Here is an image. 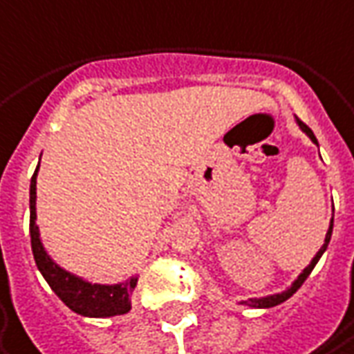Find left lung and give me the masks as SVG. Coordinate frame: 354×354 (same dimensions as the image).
I'll return each instance as SVG.
<instances>
[{
    "label": "left lung",
    "mask_w": 354,
    "mask_h": 354,
    "mask_svg": "<svg viewBox=\"0 0 354 354\" xmlns=\"http://www.w3.org/2000/svg\"><path fill=\"white\" fill-rule=\"evenodd\" d=\"M295 124H297V126L301 128V132H304V134H306V136H308V138H310V140L316 145V147H318V140H316L314 132H312V130H310V128H308V126H306V124L299 120V118H295ZM332 212H334V207H332ZM332 226H334V216L330 218V226H328V232H326L324 244L320 246V250L316 252V257L310 261V265H308V267H306V269H304V271L297 275V279H295V281H293V283H291V286H289L286 291H281V293H273V295H265V297H252V299H248V301H244V304H246V306H250V308H263V310H265V308L279 306V304H283L286 299H289V297H291V295H293L297 289L304 286V281L308 279V275L312 273V269L316 267V263L320 261V257L326 252V248H328V243H330V236H332Z\"/></svg>",
    "instance_id": "1"
}]
</instances>
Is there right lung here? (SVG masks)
I'll list each match as a JSON object with an SVG mask.
<instances>
[{"label":"right lung","instance_id":"obj_1","mask_svg":"<svg viewBox=\"0 0 354 354\" xmlns=\"http://www.w3.org/2000/svg\"><path fill=\"white\" fill-rule=\"evenodd\" d=\"M36 177H38V167L30 181V241H32V254L36 267L46 279V283L61 297L66 308H71L75 314H81L85 318H111V316L128 314L132 308V299H130L132 291L138 283L136 275L113 286L91 283L53 261V257L42 244L40 230L36 224Z\"/></svg>","mask_w":354,"mask_h":354}]
</instances>
